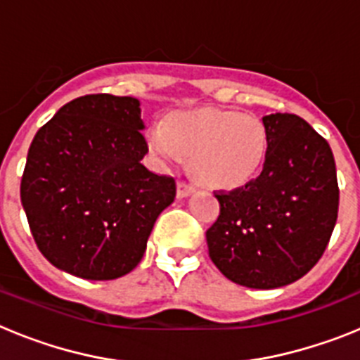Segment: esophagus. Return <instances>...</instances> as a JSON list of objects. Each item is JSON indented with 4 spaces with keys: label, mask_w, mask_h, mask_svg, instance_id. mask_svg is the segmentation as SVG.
<instances>
[{
    "label": "esophagus",
    "mask_w": 360,
    "mask_h": 360,
    "mask_svg": "<svg viewBox=\"0 0 360 360\" xmlns=\"http://www.w3.org/2000/svg\"><path fill=\"white\" fill-rule=\"evenodd\" d=\"M191 193H195V186L180 180V182H178V196H180V198H186V196H189Z\"/></svg>",
    "instance_id": "1"
}]
</instances>
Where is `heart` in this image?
Instances as JSON below:
<instances>
[{"mask_svg": "<svg viewBox=\"0 0 360 360\" xmlns=\"http://www.w3.org/2000/svg\"><path fill=\"white\" fill-rule=\"evenodd\" d=\"M151 151L165 164H176L184 153L202 182L231 189L243 186L265 160L269 136L265 124L238 111L200 110L178 113L165 124H153L148 133Z\"/></svg>", "mask_w": 360, "mask_h": 360, "instance_id": "b5f03b06", "label": "heart"}]
</instances>
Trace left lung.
<instances>
[{
	"instance_id": "1",
	"label": "left lung",
	"mask_w": 360,
	"mask_h": 360,
	"mask_svg": "<svg viewBox=\"0 0 360 360\" xmlns=\"http://www.w3.org/2000/svg\"><path fill=\"white\" fill-rule=\"evenodd\" d=\"M269 148L262 173L216 191L219 216L207 229L209 257L227 279L278 288L310 272L323 256L339 211L330 144L292 113L263 117Z\"/></svg>"
}]
</instances>
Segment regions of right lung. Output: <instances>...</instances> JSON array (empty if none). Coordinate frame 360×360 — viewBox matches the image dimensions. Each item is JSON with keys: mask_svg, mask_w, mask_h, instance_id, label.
Segmentation results:
<instances>
[{"mask_svg": "<svg viewBox=\"0 0 360 360\" xmlns=\"http://www.w3.org/2000/svg\"><path fill=\"white\" fill-rule=\"evenodd\" d=\"M141 103L110 94L70 101L36 133L21 203L37 249L57 269L94 281L131 272L173 176L149 171Z\"/></svg>", "mask_w": 360, "mask_h": 360, "instance_id": "right-lung-1", "label": "right lung"}]
</instances>
